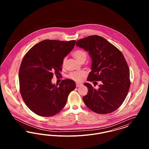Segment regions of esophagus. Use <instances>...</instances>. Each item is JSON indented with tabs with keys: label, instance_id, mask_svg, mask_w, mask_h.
I'll use <instances>...</instances> for the list:
<instances>
[{
	"label": "esophagus",
	"instance_id": "1",
	"mask_svg": "<svg viewBox=\"0 0 149 149\" xmlns=\"http://www.w3.org/2000/svg\"><path fill=\"white\" fill-rule=\"evenodd\" d=\"M82 85V84L81 83H76V86H77V87H80V86H81Z\"/></svg>",
	"mask_w": 149,
	"mask_h": 149
}]
</instances>
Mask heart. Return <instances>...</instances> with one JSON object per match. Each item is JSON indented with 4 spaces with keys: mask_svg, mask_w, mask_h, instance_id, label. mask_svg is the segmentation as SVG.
<instances>
[{
    "mask_svg": "<svg viewBox=\"0 0 149 149\" xmlns=\"http://www.w3.org/2000/svg\"><path fill=\"white\" fill-rule=\"evenodd\" d=\"M72 55L76 58V59L78 60V61L80 63L83 61H85L86 58V56H87L86 52L84 50H80V49H78L74 51L72 53ZM66 60V58L65 57L63 60V63H62L63 66H65ZM85 76H86V72L84 71H74V72H71L69 75V78L77 81H81Z\"/></svg>",
    "mask_w": 149,
    "mask_h": 149,
    "instance_id": "obj_1",
    "label": "heart"
}]
</instances>
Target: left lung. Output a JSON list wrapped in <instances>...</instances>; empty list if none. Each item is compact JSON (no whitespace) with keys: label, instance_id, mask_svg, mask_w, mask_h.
Segmentation results:
<instances>
[{"label":"left lung","instance_id":"1","mask_svg":"<svg viewBox=\"0 0 149 149\" xmlns=\"http://www.w3.org/2000/svg\"><path fill=\"white\" fill-rule=\"evenodd\" d=\"M76 45L88 51L92 58V71L87 80L102 83L98 89L88 83L84 84L88 89L83 97L85 105L97 113L113 112L124 102L130 86V70L125 57L99 36H88L78 40Z\"/></svg>","mask_w":149,"mask_h":149}]
</instances>
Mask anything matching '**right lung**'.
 <instances>
[{"instance_id": "1", "label": "right lung", "mask_w": 149, "mask_h": 149, "mask_svg": "<svg viewBox=\"0 0 149 149\" xmlns=\"http://www.w3.org/2000/svg\"><path fill=\"white\" fill-rule=\"evenodd\" d=\"M75 43L45 40L33 46L23 58L19 70L20 93L26 106L36 114L51 117L58 113L76 88L75 81L68 79L59 86L51 83L54 74L61 75L63 60Z\"/></svg>"}]
</instances>
